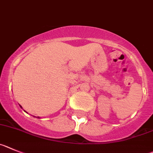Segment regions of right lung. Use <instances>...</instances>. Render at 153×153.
<instances>
[{
    "mask_svg": "<svg viewBox=\"0 0 153 153\" xmlns=\"http://www.w3.org/2000/svg\"><path fill=\"white\" fill-rule=\"evenodd\" d=\"M20 107H21V108H22V106H21V105H20Z\"/></svg>",
    "mask_w": 153,
    "mask_h": 153,
    "instance_id": "1",
    "label": "right lung"
}]
</instances>
